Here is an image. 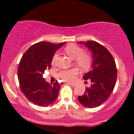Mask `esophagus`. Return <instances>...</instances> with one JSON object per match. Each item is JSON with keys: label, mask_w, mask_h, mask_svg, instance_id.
Returning <instances> with one entry per match:
<instances>
[{"label": "esophagus", "mask_w": 134, "mask_h": 134, "mask_svg": "<svg viewBox=\"0 0 134 134\" xmlns=\"http://www.w3.org/2000/svg\"><path fill=\"white\" fill-rule=\"evenodd\" d=\"M68 84L70 85L71 86H75L76 85V84L74 83H68Z\"/></svg>", "instance_id": "obj_1"}]
</instances>
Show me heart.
<instances>
[{
	"label": "heart",
	"mask_w": 134,
	"mask_h": 134,
	"mask_svg": "<svg viewBox=\"0 0 134 134\" xmlns=\"http://www.w3.org/2000/svg\"><path fill=\"white\" fill-rule=\"evenodd\" d=\"M65 51L71 58L74 59L75 63L82 69L88 68L91 64V56L88 53L85 52L81 47L76 44H69L65 48ZM58 57V53H55L52 59L53 65L56 64ZM78 74V69L74 68L61 70L58 73V76L63 81H70L75 79V77Z\"/></svg>",
	"instance_id": "1"
}]
</instances>
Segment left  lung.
I'll return each instance as SVG.
<instances>
[{"instance_id": "1", "label": "left lung", "mask_w": 134, "mask_h": 134, "mask_svg": "<svg viewBox=\"0 0 134 134\" xmlns=\"http://www.w3.org/2000/svg\"><path fill=\"white\" fill-rule=\"evenodd\" d=\"M78 43H84L91 50L93 62L91 70L83 77L91 80V85L78 99L86 107L95 108L104 103L113 92L117 78L116 66L113 57L104 46L95 41Z\"/></svg>"}]
</instances>
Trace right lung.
<instances>
[{
	"instance_id": "right-lung-1",
	"label": "right lung",
	"mask_w": 134,
	"mask_h": 134,
	"mask_svg": "<svg viewBox=\"0 0 134 134\" xmlns=\"http://www.w3.org/2000/svg\"><path fill=\"white\" fill-rule=\"evenodd\" d=\"M65 43H37L21 58L18 69L19 86L27 99L34 104L48 107L53 104L58 97L60 84L58 81L53 85L48 83L43 78V74L44 70L51 69L53 56Z\"/></svg>"
}]
</instances>
